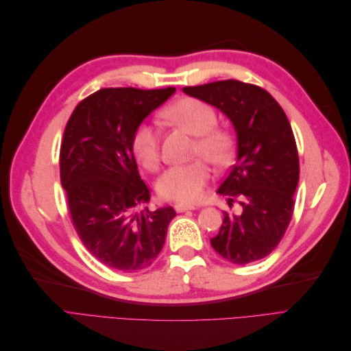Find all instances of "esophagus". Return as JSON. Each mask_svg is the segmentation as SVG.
Segmentation results:
<instances>
[{"label":"esophagus","instance_id":"34e87169","mask_svg":"<svg viewBox=\"0 0 351 351\" xmlns=\"http://www.w3.org/2000/svg\"><path fill=\"white\" fill-rule=\"evenodd\" d=\"M174 209H176L177 212H186V210H193V209H196V206L187 205V204H176Z\"/></svg>","mask_w":351,"mask_h":351}]
</instances>
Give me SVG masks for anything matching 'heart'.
<instances>
[{"label":"heart","instance_id":"b5f03b06","mask_svg":"<svg viewBox=\"0 0 351 351\" xmlns=\"http://www.w3.org/2000/svg\"><path fill=\"white\" fill-rule=\"evenodd\" d=\"M164 117L173 124L182 127L190 134L196 136L193 147L195 156H205L215 165L230 162L234 151V136L227 127L218 125L215 110L205 101L197 98L178 99L164 111ZM132 151L147 171H156L161 164L159 152V133L151 124H139L132 136ZM210 178V167L205 159L186 165L168 168L158 180V193L162 199L182 202H196L204 195Z\"/></svg>","mask_w":351,"mask_h":351}]
</instances>
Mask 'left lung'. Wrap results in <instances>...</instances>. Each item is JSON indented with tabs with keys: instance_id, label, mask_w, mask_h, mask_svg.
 <instances>
[{
	"instance_id": "1",
	"label": "left lung",
	"mask_w": 351,
	"mask_h": 351,
	"mask_svg": "<svg viewBox=\"0 0 351 351\" xmlns=\"http://www.w3.org/2000/svg\"><path fill=\"white\" fill-rule=\"evenodd\" d=\"M183 90L214 105L234 124L237 158L218 193L240 212H224L212 247L236 265L263 259L278 246L294 212L299 152L289 119L271 93L240 80H219Z\"/></svg>"
}]
</instances>
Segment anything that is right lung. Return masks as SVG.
I'll use <instances>...</instances> for the list:
<instances>
[{
  "label": "right lung",
  "mask_w": 351,
  "mask_h": 351,
  "mask_svg": "<svg viewBox=\"0 0 351 351\" xmlns=\"http://www.w3.org/2000/svg\"><path fill=\"white\" fill-rule=\"evenodd\" d=\"M176 92L105 88L77 104L60 147V178L83 246L105 267L141 271L162 250L176 210H149V190L137 171L132 136Z\"/></svg>",
  "instance_id": "add662e5"
}]
</instances>
